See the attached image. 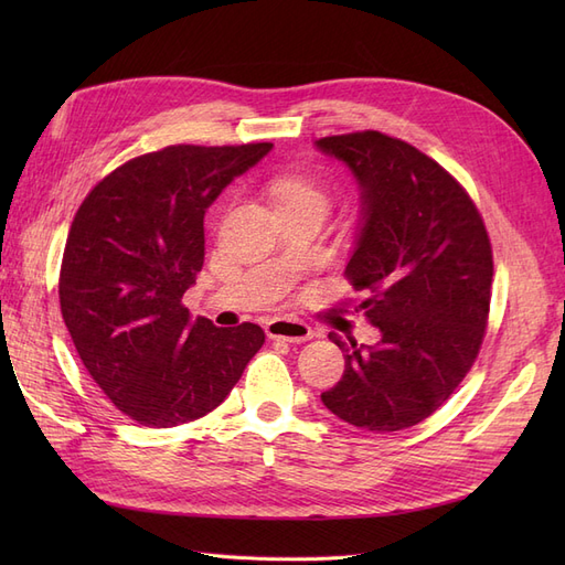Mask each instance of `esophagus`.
Listing matches in <instances>:
<instances>
[{
  "mask_svg": "<svg viewBox=\"0 0 565 565\" xmlns=\"http://www.w3.org/2000/svg\"><path fill=\"white\" fill-rule=\"evenodd\" d=\"M266 334L270 339H282L289 344H303V341L313 339V330L301 320H289V318H273L266 322Z\"/></svg>",
  "mask_w": 565,
  "mask_h": 565,
  "instance_id": "esophagus-1",
  "label": "esophagus"
}]
</instances>
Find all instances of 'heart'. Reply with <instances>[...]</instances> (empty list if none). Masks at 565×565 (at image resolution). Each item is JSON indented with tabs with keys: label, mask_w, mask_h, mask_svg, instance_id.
I'll list each match as a JSON object with an SVG mask.
<instances>
[{
	"label": "heart",
	"mask_w": 565,
	"mask_h": 565,
	"mask_svg": "<svg viewBox=\"0 0 565 565\" xmlns=\"http://www.w3.org/2000/svg\"><path fill=\"white\" fill-rule=\"evenodd\" d=\"M270 193L276 198L278 207H287V204H306V207H320L328 212L330 207V200L324 195V191L311 181H303V179H278L273 181L270 185Z\"/></svg>",
	"instance_id": "b5f03b06"
}]
</instances>
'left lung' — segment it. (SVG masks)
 Here are the masks:
<instances>
[{
  "label": "left lung",
  "mask_w": 565,
  "mask_h": 565,
  "mask_svg": "<svg viewBox=\"0 0 565 565\" xmlns=\"http://www.w3.org/2000/svg\"><path fill=\"white\" fill-rule=\"evenodd\" d=\"M322 156L349 167L361 218L347 278L382 339L341 341L344 377L324 407L367 431L415 426L450 398L481 349L492 282L483 218L446 169L380 131L328 136Z\"/></svg>",
  "instance_id": "8db88e82"
}]
</instances>
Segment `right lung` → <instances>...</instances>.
<instances>
[{
	"label": "right lung",
	"mask_w": 565,
	"mask_h": 565,
	"mask_svg": "<svg viewBox=\"0 0 565 565\" xmlns=\"http://www.w3.org/2000/svg\"><path fill=\"white\" fill-rule=\"evenodd\" d=\"M273 143L169 146L117 167L82 202L61 266V313L117 409L169 429L226 401L264 330L191 320L181 303L204 264V212Z\"/></svg>",
	"instance_id": "right-lung-1"
}]
</instances>
